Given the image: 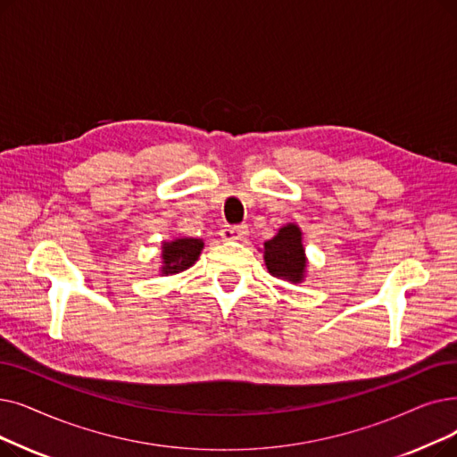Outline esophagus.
Instances as JSON below:
<instances>
[{
  "label": "esophagus",
  "instance_id": "1",
  "mask_svg": "<svg viewBox=\"0 0 457 457\" xmlns=\"http://www.w3.org/2000/svg\"><path fill=\"white\" fill-rule=\"evenodd\" d=\"M220 235L224 241H245L248 235V228L246 226H226L220 231Z\"/></svg>",
  "mask_w": 457,
  "mask_h": 457
}]
</instances>
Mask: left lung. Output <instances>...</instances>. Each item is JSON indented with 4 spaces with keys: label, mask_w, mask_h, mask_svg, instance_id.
Segmentation results:
<instances>
[{
    "label": "left lung",
    "mask_w": 457,
    "mask_h": 457,
    "mask_svg": "<svg viewBox=\"0 0 457 457\" xmlns=\"http://www.w3.org/2000/svg\"><path fill=\"white\" fill-rule=\"evenodd\" d=\"M263 260L267 270L289 284H303L308 269V257L303 245V229L289 222L278 229L270 241H265Z\"/></svg>",
    "instance_id": "obj_1"
}]
</instances>
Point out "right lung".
<instances>
[{"mask_svg": "<svg viewBox=\"0 0 457 457\" xmlns=\"http://www.w3.org/2000/svg\"><path fill=\"white\" fill-rule=\"evenodd\" d=\"M205 243L204 239H195V237H175L171 241L162 243V263L161 269H158V274L161 276H171V274H179L187 269H190L197 257H200Z\"/></svg>", "mask_w": 457, "mask_h": 457, "instance_id": "add662e5", "label": "right lung"}]
</instances>
